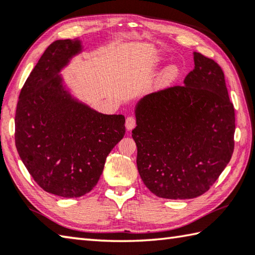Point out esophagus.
I'll use <instances>...</instances> for the list:
<instances>
[{"label": "esophagus", "instance_id": "34e87169", "mask_svg": "<svg viewBox=\"0 0 255 255\" xmlns=\"http://www.w3.org/2000/svg\"><path fill=\"white\" fill-rule=\"evenodd\" d=\"M136 126V118L132 117V116H129L126 119V128L127 130H131V129L134 128Z\"/></svg>", "mask_w": 255, "mask_h": 255}]
</instances>
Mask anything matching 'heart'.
<instances>
[{"label":"heart","instance_id":"heart-1","mask_svg":"<svg viewBox=\"0 0 255 255\" xmlns=\"http://www.w3.org/2000/svg\"><path fill=\"white\" fill-rule=\"evenodd\" d=\"M176 77H177L176 68L169 67L160 75V77H159V85H160L161 87L167 86V85L170 84Z\"/></svg>","mask_w":255,"mask_h":255}]
</instances>
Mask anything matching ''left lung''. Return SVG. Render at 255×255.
Returning <instances> with one entry per match:
<instances>
[{
  "instance_id": "1",
  "label": "left lung",
  "mask_w": 255,
  "mask_h": 255,
  "mask_svg": "<svg viewBox=\"0 0 255 255\" xmlns=\"http://www.w3.org/2000/svg\"><path fill=\"white\" fill-rule=\"evenodd\" d=\"M136 123L137 168L149 190L174 200L207 192L234 150V107L220 65L194 53L184 85L143 97Z\"/></svg>"
}]
</instances>
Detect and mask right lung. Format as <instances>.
<instances>
[{"label": "right lung", "instance_id": "1", "mask_svg": "<svg viewBox=\"0 0 255 255\" xmlns=\"http://www.w3.org/2000/svg\"><path fill=\"white\" fill-rule=\"evenodd\" d=\"M81 51L59 39L44 52L19 93L15 146L44 191L78 198L96 186L108 153L125 136L123 115H104L72 99L58 76Z\"/></svg>", "mask_w": 255, "mask_h": 255}]
</instances>
